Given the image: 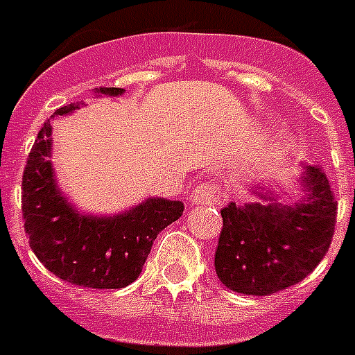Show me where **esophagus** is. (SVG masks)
Instances as JSON below:
<instances>
[{"mask_svg": "<svg viewBox=\"0 0 355 355\" xmlns=\"http://www.w3.org/2000/svg\"><path fill=\"white\" fill-rule=\"evenodd\" d=\"M217 197H219V186L216 182H202L193 189V193H191L189 199H191L193 205L200 206L216 202Z\"/></svg>", "mask_w": 355, "mask_h": 355, "instance_id": "esophagus-1", "label": "esophagus"}]
</instances>
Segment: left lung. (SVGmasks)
Returning <instances> with one entry per match:
<instances>
[{
  "mask_svg": "<svg viewBox=\"0 0 355 355\" xmlns=\"http://www.w3.org/2000/svg\"><path fill=\"white\" fill-rule=\"evenodd\" d=\"M302 197L284 202L267 188L258 202L223 208L216 250L219 280L236 293L267 297L304 280L324 258L336 232L337 200L320 167L304 166Z\"/></svg>",
  "mask_w": 355,
  "mask_h": 355,
  "instance_id": "left-lung-1",
  "label": "left lung"
}]
</instances>
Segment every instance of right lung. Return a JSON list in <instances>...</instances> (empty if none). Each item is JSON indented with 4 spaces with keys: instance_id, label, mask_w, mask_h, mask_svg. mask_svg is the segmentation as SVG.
Instances as JSON below:
<instances>
[{
    "instance_id": "add662e5",
    "label": "right lung",
    "mask_w": 355,
    "mask_h": 355,
    "mask_svg": "<svg viewBox=\"0 0 355 355\" xmlns=\"http://www.w3.org/2000/svg\"><path fill=\"white\" fill-rule=\"evenodd\" d=\"M96 94L121 96L123 88ZM71 103L55 116L79 108ZM51 123L38 132L21 180V214L29 247L60 280L92 289H121L139 276L156 236L182 216L180 200L147 199L110 217L80 214L58 189L51 160Z\"/></svg>"
}]
</instances>
